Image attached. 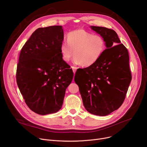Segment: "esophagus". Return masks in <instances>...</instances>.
Here are the masks:
<instances>
[{"label": "esophagus", "mask_w": 147, "mask_h": 147, "mask_svg": "<svg viewBox=\"0 0 147 147\" xmlns=\"http://www.w3.org/2000/svg\"><path fill=\"white\" fill-rule=\"evenodd\" d=\"M71 68L73 69V71L74 73L75 74V73H76V71L77 70V69H78V68L76 67H74V66H71Z\"/></svg>", "instance_id": "1"}]
</instances>
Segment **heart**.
<instances>
[{
    "mask_svg": "<svg viewBox=\"0 0 147 147\" xmlns=\"http://www.w3.org/2000/svg\"><path fill=\"white\" fill-rule=\"evenodd\" d=\"M67 43H62L60 52L66 62L74 55V62L83 67L95 64L102 55L105 48V41L101 35H93L84 29H77L67 36Z\"/></svg>",
    "mask_w": 147,
    "mask_h": 147,
    "instance_id": "heart-1",
    "label": "heart"
}]
</instances>
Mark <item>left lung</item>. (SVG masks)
<instances>
[{"label": "left lung", "mask_w": 147, "mask_h": 147, "mask_svg": "<svg viewBox=\"0 0 147 147\" xmlns=\"http://www.w3.org/2000/svg\"><path fill=\"white\" fill-rule=\"evenodd\" d=\"M91 28L104 37L107 48L95 64L78 69L74 81L86 110L105 116L117 110L125 101L132 80L129 53L113 30Z\"/></svg>", "instance_id": "obj_1"}]
</instances>
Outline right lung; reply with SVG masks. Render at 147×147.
Listing matches in <instances>:
<instances>
[{
  "instance_id": "obj_1",
  "label": "right lung",
  "mask_w": 147,
  "mask_h": 147,
  "mask_svg": "<svg viewBox=\"0 0 147 147\" xmlns=\"http://www.w3.org/2000/svg\"><path fill=\"white\" fill-rule=\"evenodd\" d=\"M63 39L61 26L38 28L21 49L17 83L27 105L38 114L61 109L65 90L73 79L72 69L60 52Z\"/></svg>"
}]
</instances>
